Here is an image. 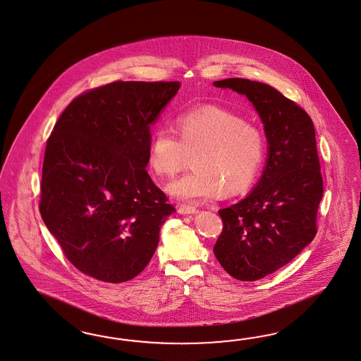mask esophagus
Listing matches in <instances>:
<instances>
[{
    "label": "esophagus",
    "mask_w": 361,
    "mask_h": 361,
    "mask_svg": "<svg viewBox=\"0 0 361 361\" xmlns=\"http://www.w3.org/2000/svg\"><path fill=\"white\" fill-rule=\"evenodd\" d=\"M178 212L182 213V214H192V213L197 212V209L192 207V205L180 204V205H178Z\"/></svg>",
    "instance_id": "1"
}]
</instances>
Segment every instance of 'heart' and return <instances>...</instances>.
I'll return each instance as SVG.
<instances>
[{"label":"heart","instance_id":"1","mask_svg":"<svg viewBox=\"0 0 361 361\" xmlns=\"http://www.w3.org/2000/svg\"><path fill=\"white\" fill-rule=\"evenodd\" d=\"M174 130L159 127L150 142L149 166L161 176H171L191 154V173L173 180L167 191L180 200L197 203L221 188L237 194L258 176L266 157V140L259 128L217 107L183 112Z\"/></svg>","mask_w":361,"mask_h":361}]
</instances>
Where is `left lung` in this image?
<instances>
[{"label":"left lung","instance_id":"1","mask_svg":"<svg viewBox=\"0 0 361 361\" xmlns=\"http://www.w3.org/2000/svg\"><path fill=\"white\" fill-rule=\"evenodd\" d=\"M213 85L246 95L267 136L264 173L246 199L219 211L222 231L213 247L231 276L255 281L286 266L317 234L324 180L314 126L267 83L228 78Z\"/></svg>","mask_w":361,"mask_h":361}]
</instances>
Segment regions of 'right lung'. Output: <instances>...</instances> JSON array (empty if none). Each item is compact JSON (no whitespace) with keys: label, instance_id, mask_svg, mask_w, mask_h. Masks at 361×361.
I'll return each instance as SVG.
<instances>
[{"label":"right lung","instance_id":"add662e5","mask_svg":"<svg viewBox=\"0 0 361 361\" xmlns=\"http://www.w3.org/2000/svg\"><path fill=\"white\" fill-rule=\"evenodd\" d=\"M178 81H115L75 97L47 139L39 211L66 259L106 283L137 276L176 212L147 171L150 124Z\"/></svg>","mask_w":361,"mask_h":361}]
</instances>
